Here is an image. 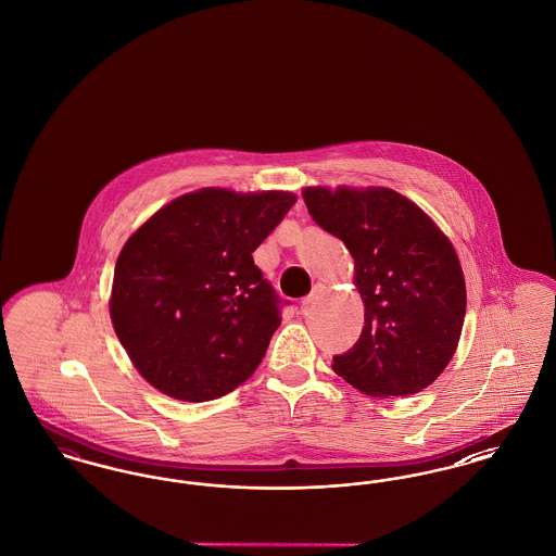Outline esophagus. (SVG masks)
Listing matches in <instances>:
<instances>
[{
    "instance_id": "esophagus-1",
    "label": "esophagus",
    "mask_w": 556,
    "mask_h": 556,
    "mask_svg": "<svg viewBox=\"0 0 556 556\" xmlns=\"http://www.w3.org/2000/svg\"><path fill=\"white\" fill-rule=\"evenodd\" d=\"M323 286H317V288H315V290L311 291V293H308V295H306V298H304V300H302V304H300V306H302V311H306V308H311V306H313V304H315V302H317L318 298H320V295H323Z\"/></svg>"
}]
</instances>
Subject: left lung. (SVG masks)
Returning <instances> with one entry per match:
<instances>
[{
	"mask_svg": "<svg viewBox=\"0 0 556 556\" xmlns=\"http://www.w3.org/2000/svg\"><path fill=\"white\" fill-rule=\"evenodd\" d=\"M318 227L354 258L365 327L333 370L372 397L410 396L448 367L460 340L467 288L448 236L390 187H304Z\"/></svg>",
	"mask_w": 556,
	"mask_h": 556,
	"instance_id": "1",
	"label": "left lung"
}]
</instances>
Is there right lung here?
<instances>
[{"mask_svg": "<svg viewBox=\"0 0 556 556\" xmlns=\"http://www.w3.org/2000/svg\"><path fill=\"white\" fill-rule=\"evenodd\" d=\"M295 200L279 189L202 187L164 204L125 241L110 318L152 388L208 402L252 377L281 325L252 252Z\"/></svg>", "mask_w": 556, "mask_h": 556, "instance_id": "obj_1", "label": "right lung"}]
</instances>
